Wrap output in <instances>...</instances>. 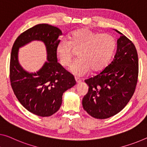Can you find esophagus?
<instances>
[{"label":"esophagus","mask_w":147,"mask_h":147,"mask_svg":"<svg viewBox=\"0 0 147 147\" xmlns=\"http://www.w3.org/2000/svg\"><path fill=\"white\" fill-rule=\"evenodd\" d=\"M75 80H76V81L77 82V83H80L81 81V79H80V78H75Z\"/></svg>","instance_id":"1"}]
</instances>
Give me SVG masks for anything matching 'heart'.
Instances as JSON below:
<instances>
[{"mask_svg":"<svg viewBox=\"0 0 147 147\" xmlns=\"http://www.w3.org/2000/svg\"><path fill=\"white\" fill-rule=\"evenodd\" d=\"M116 47L115 38L108 33H99L88 28H81L72 31L68 39L62 37L56 46V53L60 64L67 66L78 50V58L69 66L74 75H85L91 69H102L111 58Z\"/></svg>","mask_w":147,"mask_h":147,"instance_id":"1","label":"heart"}]
</instances>
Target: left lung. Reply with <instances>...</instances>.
Segmentation results:
<instances>
[{
    "label": "left lung",
    "instance_id": "obj_1",
    "mask_svg": "<svg viewBox=\"0 0 147 147\" xmlns=\"http://www.w3.org/2000/svg\"><path fill=\"white\" fill-rule=\"evenodd\" d=\"M117 50L112 62L95 76L85 80L89 91L82 105L90 116L106 119L127 105L138 80V55L134 44L119 31Z\"/></svg>",
    "mask_w": 147,
    "mask_h": 147
}]
</instances>
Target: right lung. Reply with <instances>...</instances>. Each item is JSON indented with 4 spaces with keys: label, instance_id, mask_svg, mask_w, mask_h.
<instances>
[{
    "label": "right lung",
    "instance_id": "right-lung-1",
    "mask_svg": "<svg viewBox=\"0 0 147 147\" xmlns=\"http://www.w3.org/2000/svg\"><path fill=\"white\" fill-rule=\"evenodd\" d=\"M61 35L56 27L36 25L18 37L11 52L10 80L13 91L25 108L39 116H51L57 112L63 93L76 83L74 76L57 62L56 46ZM35 40L45 43L48 61L36 73H29L20 66L17 55L20 47Z\"/></svg>",
    "mask_w": 147,
    "mask_h": 147
}]
</instances>
